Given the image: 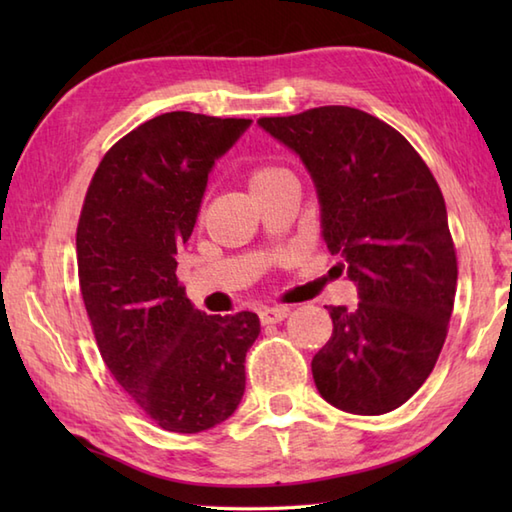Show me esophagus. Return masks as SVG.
Listing matches in <instances>:
<instances>
[{
	"label": "esophagus",
	"mask_w": 512,
	"mask_h": 512,
	"mask_svg": "<svg viewBox=\"0 0 512 512\" xmlns=\"http://www.w3.org/2000/svg\"><path fill=\"white\" fill-rule=\"evenodd\" d=\"M290 314V308H264L262 312H259V321H262L264 325H270V323H281Z\"/></svg>",
	"instance_id": "esophagus-1"
}]
</instances>
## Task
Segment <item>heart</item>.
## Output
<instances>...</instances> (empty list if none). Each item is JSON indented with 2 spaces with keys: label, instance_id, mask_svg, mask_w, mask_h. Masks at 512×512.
I'll return each instance as SVG.
<instances>
[{
  "label": "heart",
  "instance_id": "obj_1",
  "mask_svg": "<svg viewBox=\"0 0 512 512\" xmlns=\"http://www.w3.org/2000/svg\"><path fill=\"white\" fill-rule=\"evenodd\" d=\"M290 176L286 169H281L277 165H268V162H259V165H253L248 169V187L253 193L262 191L270 184H275L279 178Z\"/></svg>",
  "mask_w": 512,
  "mask_h": 512
}]
</instances>
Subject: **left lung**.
Segmentation results:
<instances>
[{"instance_id":"left-lung-1","label":"left lung","mask_w":512,"mask_h":512,"mask_svg":"<svg viewBox=\"0 0 512 512\" xmlns=\"http://www.w3.org/2000/svg\"><path fill=\"white\" fill-rule=\"evenodd\" d=\"M257 123L308 167L325 244L361 297L356 308H328L332 336L312 358L314 385L347 413L394 411L436 367L458 286L438 182L405 136L354 107Z\"/></svg>"}]
</instances>
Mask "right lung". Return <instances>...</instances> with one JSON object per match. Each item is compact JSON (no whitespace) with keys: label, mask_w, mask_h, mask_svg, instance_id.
I'll use <instances>...</instances> for the list:
<instances>
[{"label":"right lung","mask_w":512,"mask_h":512,"mask_svg":"<svg viewBox=\"0 0 512 512\" xmlns=\"http://www.w3.org/2000/svg\"><path fill=\"white\" fill-rule=\"evenodd\" d=\"M248 118L169 112L138 125L96 167L76 226L79 286L103 361L158 427L198 433L244 396L255 312L204 314L176 275L215 158Z\"/></svg>","instance_id":"add662e5"}]
</instances>
